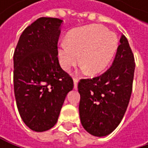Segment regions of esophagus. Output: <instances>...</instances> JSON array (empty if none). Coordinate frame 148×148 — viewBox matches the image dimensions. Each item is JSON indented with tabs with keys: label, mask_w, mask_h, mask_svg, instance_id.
Here are the masks:
<instances>
[{
	"label": "esophagus",
	"mask_w": 148,
	"mask_h": 148,
	"mask_svg": "<svg viewBox=\"0 0 148 148\" xmlns=\"http://www.w3.org/2000/svg\"><path fill=\"white\" fill-rule=\"evenodd\" d=\"M74 89H77V87H78V79H76V78L74 79Z\"/></svg>",
	"instance_id": "esophagus-1"
}]
</instances>
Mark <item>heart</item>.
Returning <instances> with one entry per match:
<instances>
[{
	"instance_id": "b5f03b06",
	"label": "heart",
	"mask_w": 148,
	"mask_h": 148,
	"mask_svg": "<svg viewBox=\"0 0 148 148\" xmlns=\"http://www.w3.org/2000/svg\"><path fill=\"white\" fill-rule=\"evenodd\" d=\"M116 34L99 25H91L72 30L67 42H62L58 48L61 67L69 71L79 62L88 74L103 71L112 60L117 48Z\"/></svg>"
}]
</instances>
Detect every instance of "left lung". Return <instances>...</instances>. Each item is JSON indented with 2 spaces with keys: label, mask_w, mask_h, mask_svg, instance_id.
Here are the masks:
<instances>
[{
  "label": "left lung",
  "mask_w": 148,
  "mask_h": 148,
  "mask_svg": "<svg viewBox=\"0 0 148 148\" xmlns=\"http://www.w3.org/2000/svg\"><path fill=\"white\" fill-rule=\"evenodd\" d=\"M134 68L133 52L122 35L110 68L98 77L79 80V117L88 133L106 136L119 125L130 103Z\"/></svg>",
  "instance_id": "left-lung-1"
}]
</instances>
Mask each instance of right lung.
I'll use <instances>...</instances> for the list:
<instances>
[{"mask_svg":"<svg viewBox=\"0 0 148 148\" xmlns=\"http://www.w3.org/2000/svg\"><path fill=\"white\" fill-rule=\"evenodd\" d=\"M62 20L42 17L22 32L14 54V86L18 113L32 130L55 126L73 79L59 64Z\"/></svg>","mask_w":148,"mask_h":148,"instance_id":"obj_1","label":"right lung"}]
</instances>
